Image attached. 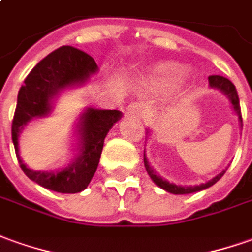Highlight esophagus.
Masks as SVG:
<instances>
[{"label":"esophagus","instance_id":"1","mask_svg":"<svg viewBox=\"0 0 252 252\" xmlns=\"http://www.w3.org/2000/svg\"><path fill=\"white\" fill-rule=\"evenodd\" d=\"M127 109H129L130 112H133V114H136L138 116H145L149 111L148 107L143 103H131L127 107Z\"/></svg>","mask_w":252,"mask_h":252}]
</instances>
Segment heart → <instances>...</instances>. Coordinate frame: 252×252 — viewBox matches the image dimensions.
Instances as JSON below:
<instances>
[{"label":"heart","instance_id":"obj_1","mask_svg":"<svg viewBox=\"0 0 252 252\" xmlns=\"http://www.w3.org/2000/svg\"><path fill=\"white\" fill-rule=\"evenodd\" d=\"M184 75V68L181 65L174 63H164L160 64L152 75V81L156 85H162V86H169L176 83L177 81L181 79Z\"/></svg>","mask_w":252,"mask_h":252}]
</instances>
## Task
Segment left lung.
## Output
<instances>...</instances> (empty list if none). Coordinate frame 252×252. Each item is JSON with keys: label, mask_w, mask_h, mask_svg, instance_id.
Segmentation results:
<instances>
[{"label": "left lung", "mask_w": 252, "mask_h": 252, "mask_svg": "<svg viewBox=\"0 0 252 252\" xmlns=\"http://www.w3.org/2000/svg\"><path fill=\"white\" fill-rule=\"evenodd\" d=\"M209 82L210 86L211 88H216V89H220L222 93H225L228 98L230 100V103L233 105V109H235V112L239 116V119H240V125H242L243 127V118H242V109H240V101H239V96H237V90H236L235 85L229 81L228 78H225V76L221 75H211L209 76ZM144 164H145V169L148 171L149 177L152 178V181L155 182L158 187H160L164 190H167L170 193H174V195H185V193H193V192H197V190H203V189L209 188L211 185H214L220 178H221L223 174H225V171H222L220 173L218 176L214 177L213 180H210L209 182H206V184H202V185H196V187H180V185H176V184H170L169 181H166V180H163L162 177L156 176V173L154 170L149 167L148 160H147V158L144 155Z\"/></svg>", "instance_id": "8db88e82"}]
</instances>
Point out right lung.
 Instances as JSON below:
<instances>
[{
    "mask_svg": "<svg viewBox=\"0 0 252 252\" xmlns=\"http://www.w3.org/2000/svg\"><path fill=\"white\" fill-rule=\"evenodd\" d=\"M96 71V62L88 53L74 46H62L36 64L19 90L12 122V141L24 174L43 188L60 193H78L86 188L100 162L104 138L122 114L116 109H86L79 122L81 154L70 167L57 173L34 171L22 162L17 144L19 133L32 118L49 114L52 98L60 90L85 82Z\"/></svg>",
    "mask_w": 252,
    "mask_h": 252,
    "instance_id": "right-lung-1",
    "label": "right lung"
}]
</instances>
